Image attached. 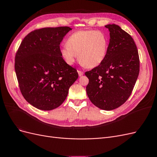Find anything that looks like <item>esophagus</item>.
<instances>
[{"mask_svg": "<svg viewBox=\"0 0 157 157\" xmlns=\"http://www.w3.org/2000/svg\"><path fill=\"white\" fill-rule=\"evenodd\" d=\"M78 74L79 75V77H81V76H82L84 75V73L81 71H78Z\"/></svg>", "mask_w": 157, "mask_h": 157, "instance_id": "esophagus-1", "label": "esophagus"}]
</instances>
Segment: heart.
Wrapping results in <instances>:
<instances>
[{"label": "heart", "instance_id": "heart-1", "mask_svg": "<svg viewBox=\"0 0 157 157\" xmlns=\"http://www.w3.org/2000/svg\"><path fill=\"white\" fill-rule=\"evenodd\" d=\"M109 38L105 33L96 30H81L71 34L66 46L60 49V54L69 65L78 56L80 63L87 68L100 65L107 54Z\"/></svg>", "mask_w": 157, "mask_h": 157}]
</instances>
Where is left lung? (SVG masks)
<instances>
[{"mask_svg": "<svg viewBox=\"0 0 157 157\" xmlns=\"http://www.w3.org/2000/svg\"><path fill=\"white\" fill-rule=\"evenodd\" d=\"M109 31V48L103 62L85 75L86 93L98 108L111 111L124 103L132 94L140 73V59L132 36L115 24L105 26Z\"/></svg>", "mask_w": 157, "mask_h": 157, "instance_id": "8db88e82", "label": "left lung"}]
</instances>
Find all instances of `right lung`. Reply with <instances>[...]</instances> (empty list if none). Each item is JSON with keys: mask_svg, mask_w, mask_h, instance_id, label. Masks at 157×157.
Instances as JSON below:
<instances>
[{"mask_svg": "<svg viewBox=\"0 0 157 157\" xmlns=\"http://www.w3.org/2000/svg\"><path fill=\"white\" fill-rule=\"evenodd\" d=\"M69 27H45L29 33L19 47L15 71L20 91L31 105L43 111L58 107L78 77L60 54Z\"/></svg>", "mask_w": 157, "mask_h": 157, "instance_id": "add662e5", "label": "right lung"}]
</instances>
